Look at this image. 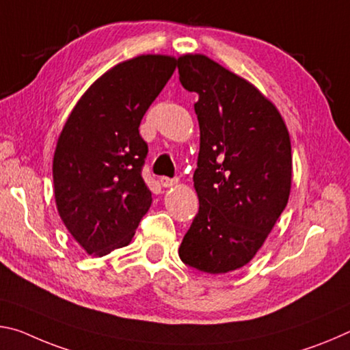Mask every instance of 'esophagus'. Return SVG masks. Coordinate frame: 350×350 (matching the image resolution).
<instances>
[{
  "instance_id": "esophagus-1",
  "label": "esophagus",
  "mask_w": 350,
  "mask_h": 350,
  "mask_svg": "<svg viewBox=\"0 0 350 350\" xmlns=\"http://www.w3.org/2000/svg\"><path fill=\"white\" fill-rule=\"evenodd\" d=\"M159 183H161L163 187H172L178 183V178H167V176H163V178L159 180Z\"/></svg>"
}]
</instances>
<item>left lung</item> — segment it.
Returning a JSON list of instances; mask_svg holds the SVG:
<instances>
[{
	"instance_id": "1",
	"label": "left lung",
	"mask_w": 350,
	"mask_h": 350,
	"mask_svg": "<svg viewBox=\"0 0 350 350\" xmlns=\"http://www.w3.org/2000/svg\"><path fill=\"white\" fill-rule=\"evenodd\" d=\"M178 72L183 87L198 94L200 125V208L178 254L203 273H229L253 259L288 203L290 135L253 83L209 57L181 55Z\"/></svg>"
}]
</instances>
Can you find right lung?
Masks as SVG:
<instances>
[{
	"mask_svg": "<svg viewBox=\"0 0 350 350\" xmlns=\"http://www.w3.org/2000/svg\"><path fill=\"white\" fill-rule=\"evenodd\" d=\"M176 59L118 63L80 97L57 141L53 178L62 221L88 254L127 246L152 204L141 176L147 144L139 124L172 77Z\"/></svg>",
	"mask_w": 350,
	"mask_h": 350,
	"instance_id": "right-lung-1",
	"label": "right lung"
}]
</instances>
